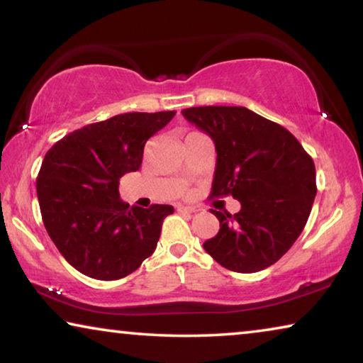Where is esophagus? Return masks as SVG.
Wrapping results in <instances>:
<instances>
[{
  "mask_svg": "<svg viewBox=\"0 0 363 363\" xmlns=\"http://www.w3.org/2000/svg\"><path fill=\"white\" fill-rule=\"evenodd\" d=\"M177 211L182 213V214H192L196 210H195V208H189V206H179V208H177Z\"/></svg>",
  "mask_w": 363,
  "mask_h": 363,
  "instance_id": "esophagus-1",
  "label": "esophagus"
}]
</instances>
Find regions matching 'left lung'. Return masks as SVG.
Instances as JSON below:
<instances>
[{"mask_svg":"<svg viewBox=\"0 0 363 363\" xmlns=\"http://www.w3.org/2000/svg\"><path fill=\"white\" fill-rule=\"evenodd\" d=\"M184 118L216 145L210 199L232 195L242 210H210L216 237L203 243L214 261L233 272L262 270L284 256L301 235L314 203L315 167L284 126L247 107H190Z\"/></svg>","mask_w":363,"mask_h":363,"instance_id":"1","label":"left lung"}]
</instances>
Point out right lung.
I'll return each mask as SVG.
<instances>
[{
	"mask_svg": "<svg viewBox=\"0 0 363 363\" xmlns=\"http://www.w3.org/2000/svg\"><path fill=\"white\" fill-rule=\"evenodd\" d=\"M174 115H115L67 134L48 150L36 177L43 223L82 274L118 280L155 251L163 219L174 208L130 206L120 199L118 184L140 168L145 143Z\"/></svg>",
	"mask_w": 363,
	"mask_h": 363,
	"instance_id": "1",
	"label": "right lung"
}]
</instances>
